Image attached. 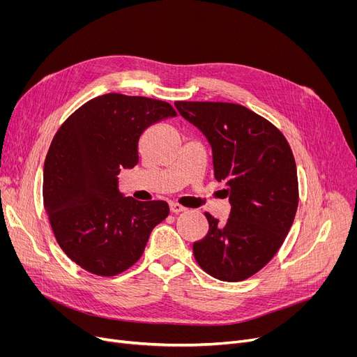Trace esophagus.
Wrapping results in <instances>:
<instances>
[{
  "label": "esophagus",
  "mask_w": 357,
  "mask_h": 357,
  "mask_svg": "<svg viewBox=\"0 0 357 357\" xmlns=\"http://www.w3.org/2000/svg\"><path fill=\"white\" fill-rule=\"evenodd\" d=\"M169 207H171V211H172L174 214L182 213V211H185V210H186L185 207H182V205H181V204H178V202H171V205H169Z\"/></svg>",
  "instance_id": "obj_1"
}]
</instances>
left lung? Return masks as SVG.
<instances>
[{
    "mask_svg": "<svg viewBox=\"0 0 357 357\" xmlns=\"http://www.w3.org/2000/svg\"><path fill=\"white\" fill-rule=\"evenodd\" d=\"M213 149L214 176L226 182L230 217L205 213L210 229L194 243L198 265L220 280L238 282L276 255L298 208L296 165L285 136L266 119L231 102L176 101Z\"/></svg>",
    "mask_w": 357,
    "mask_h": 357,
    "instance_id": "8db88e82",
    "label": "left lung"
}]
</instances>
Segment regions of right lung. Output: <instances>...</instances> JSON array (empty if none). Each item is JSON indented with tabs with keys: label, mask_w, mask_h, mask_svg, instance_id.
<instances>
[{
	"label": "right lung",
	"mask_w": 357,
	"mask_h": 357,
	"mask_svg": "<svg viewBox=\"0 0 357 357\" xmlns=\"http://www.w3.org/2000/svg\"><path fill=\"white\" fill-rule=\"evenodd\" d=\"M175 116L160 100L105 93L54 135L43 169L45 210L61 249L82 269L100 276L127 271L169 215L165 201L124 197L119 174L137 165L143 131Z\"/></svg>",
	"instance_id": "obj_1"
}]
</instances>
